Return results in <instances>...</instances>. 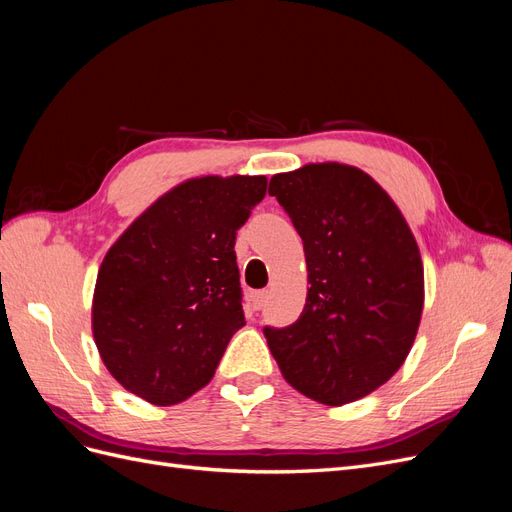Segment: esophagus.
Masks as SVG:
<instances>
[{
	"instance_id": "34e87169",
	"label": "esophagus",
	"mask_w": 512,
	"mask_h": 512,
	"mask_svg": "<svg viewBox=\"0 0 512 512\" xmlns=\"http://www.w3.org/2000/svg\"><path fill=\"white\" fill-rule=\"evenodd\" d=\"M267 299H269V292H267V290L254 292V294H252V307H254V309H262V307H265Z\"/></svg>"
}]
</instances>
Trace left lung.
Listing matches in <instances>:
<instances>
[{
	"label": "left lung",
	"instance_id": "1",
	"mask_svg": "<svg viewBox=\"0 0 512 512\" xmlns=\"http://www.w3.org/2000/svg\"><path fill=\"white\" fill-rule=\"evenodd\" d=\"M303 239L307 299L299 320L265 329L286 382L327 406H346L389 382L421 324L425 273L416 239L365 170L305 164L271 177Z\"/></svg>",
	"mask_w": 512,
	"mask_h": 512
}]
</instances>
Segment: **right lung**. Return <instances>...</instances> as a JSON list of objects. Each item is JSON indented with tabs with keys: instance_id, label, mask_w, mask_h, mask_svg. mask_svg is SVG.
<instances>
[{
	"instance_id": "obj_1",
	"label": "right lung",
	"mask_w": 512,
	"mask_h": 512,
	"mask_svg": "<svg viewBox=\"0 0 512 512\" xmlns=\"http://www.w3.org/2000/svg\"><path fill=\"white\" fill-rule=\"evenodd\" d=\"M265 175H205L162 194L106 252L91 331L111 376L153 406L207 386L243 324L237 230Z\"/></svg>"
}]
</instances>
